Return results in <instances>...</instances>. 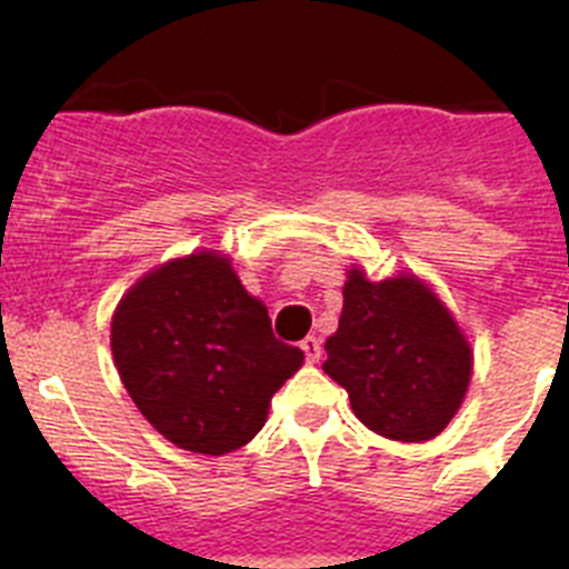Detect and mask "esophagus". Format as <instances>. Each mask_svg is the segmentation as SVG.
I'll list each match as a JSON object with an SVG mask.
<instances>
[{"label": "esophagus", "instance_id": "obj_1", "mask_svg": "<svg viewBox=\"0 0 569 569\" xmlns=\"http://www.w3.org/2000/svg\"><path fill=\"white\" fill-rule=\"evenodd\" d=\"M301 350H305V359L308 361H319L321 356V341L316 336H308V339H301Z\"/></svg>", "mask_w": 569, "mask_h": 569}]
</instances>
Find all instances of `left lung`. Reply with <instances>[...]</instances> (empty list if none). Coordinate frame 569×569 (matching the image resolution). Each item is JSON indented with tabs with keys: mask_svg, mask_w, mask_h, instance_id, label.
<instances>
[{
	"mask_svg": "<svg viewBox=\"0 0 569 569\" xmlns=\"http://www.w3.org/2000/svg\"><path fill=\"white\" fill-rule=\"evenodd\" d=\"M339 330L321 370L347 390L356 419L393 441L439 436L461 407L472 353L439 296L416 276L345 281Z\"/></svg>",
	"mask_w": 569,
	"mask_h": 569,
	"instance_id": "8db88e82",
	"label": "left lung"
}]
</instances>
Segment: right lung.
<instances>
[{
	"mask_svg": "<svg viewBox=\"0 0 569 569\" xmlns=\"http://www.w3.org/2000/svg\"><path fill=\"white\" fill-rule=\"evenodd\" d=\"M110 350L139 413L190 453L224 456L268 421L273 393L305 361L268 308L213 250L150 270L124 293Z\"/></svg>",
	"mask_w": 569,
	"mask_h": 569,
	"instance_id": "right-lung-1",
	"label": "right lung"
}]
</instances>
